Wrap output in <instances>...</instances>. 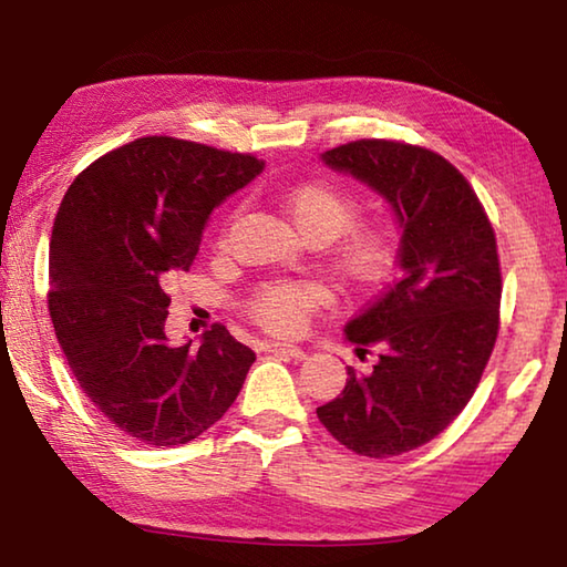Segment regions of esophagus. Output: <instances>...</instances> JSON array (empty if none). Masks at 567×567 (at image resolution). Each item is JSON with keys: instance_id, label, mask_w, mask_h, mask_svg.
<instances>
[{"instance_id": "esophagus-1", "label": "esophagus", "mask_w": 567, "mask_h": 567, "mask_svg": "<svg viewBox=\"0 0 567 567\" xmlns=\"http://www.w3.org/2000/svg\"><path fill=\"white\" fill-rule=\"evenodd\" d=\"M270 352L287 354V358H292V360H305L307 358V352L302 348H297V344H287V342H270Z\"/></svg>"}]
</instances>
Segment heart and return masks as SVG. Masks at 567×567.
<instances>
[{"instance_id":"heart-1","label":"heart","mask_w":567,"mask_h":567,"mask_svg":"<svg viewBox=\"0 0 567 567\" xmlns=\"http://www.w3.org/2000/svg\"><path fill=\"white\" fill-rule=\"evenodd\" d=\"M280 205L302 237H320L322 243L344 233L358 217V199L328 182H305L280 192ZM395 260V239L382 225H360L350 229L332 249L338 272L354 287L382 282ZM328 295L315 282L265 285L252 300V318L275 332H297L307 315L324 305Z\"/></svg>"}]
</instances>
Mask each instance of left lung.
<instances>
[{
    "instance_id": "8db88e82",
    "label": "left lung",
    "mask_w": 567,
    "mask_h": 567,
    "mask_svg": "<svg viewBox=\"0 0 567 567\" xmlns=\"http://www.w3.org/2000/svg\"><path fill=\"white\" fill-rule=\"evenodd\" d=\"M320 159L385 199L400 277L344 324L354 352L380 354L370 372L348 368L318 417L352 453L392 457L443 433L491 360L503 292L495 233L467 179L425 147L358 140Z\"/></svg>"
}]
</instances>
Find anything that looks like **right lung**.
I'll use <instances>...</instances> for the list:
<instances>
[{"instance_id": "1", "label": "right lung", "mask_w": 567, "mask_h": 567, "mask_svg": "<svg viewBox=\"0 0 567 567\" xmlns=\"http://www.w3.org/2000/svg\"><path fill=\"white\" fill-rule=\"evenodd\" d=\"M265 162L142 137L76 177L50 239V315L72 375L104 417L152 447L185 445L243 390L255 352L225 324L199 344L165 334L167 280L187 272L213 209Z\"/></svg>"}]
</instances>
